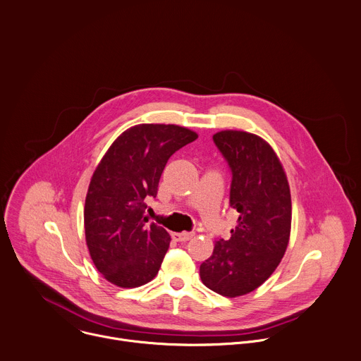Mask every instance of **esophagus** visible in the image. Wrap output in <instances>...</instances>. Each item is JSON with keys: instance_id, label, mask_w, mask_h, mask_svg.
<instances>
[{"instance_id": "obj_1", "label": "esophagus", "mask_w": 361, "mask_h": 361, "mask_svg": "<svg viewBox=\"0 0 361 361\" xmlns=\"http://www.w3.org/2000/svg\"><path fill=\"white\" fill-rule=\"evenodd\" d=\"M173 239L177 243H185L190 241V239L194 238V232H173L171 233Z\"/></svg>"}]
</instances>
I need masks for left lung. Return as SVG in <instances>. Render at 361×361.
Wrapping results in <instances>:
<instances>
[{"label": "left lung", "mask_w": 361, "mask_h": 361, "mask_svg": "<svg viewBox=\"0 0 361 361\" xmlns=\"http://www.w3.org/2000/svg\"><path fill=\"white\" fill-rule=\"evenodd\" d=\"M214 143L232 171L231 208L239 212L229 239L215 241L201 264L202 283L226 298L259 288L281 264L290 236L292 200L283 166L262 137L222 130Z\"/></svg>", "instance_id": "obj_1"}]
</instances>
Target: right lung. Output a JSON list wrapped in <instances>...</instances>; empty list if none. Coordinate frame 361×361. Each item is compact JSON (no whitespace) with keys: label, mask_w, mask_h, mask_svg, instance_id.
<instances>
[{"label":"right lung","mask_w":361,"mask_h":361,"mask_svg":"<svg viewBox=\"0 0 361 361\" xmlns=\"http://www.w3.org/2000/svg\"><path fill=\"white\" fill-rule=\"evenodd\" d=\"M198 135L177 125H136L120 135L97 164L85 200L90 258L106 281L137 288L156 278L171 238L146 225V197H156L169 159Z\"/></svg>","instance_id":"obj_1"}]
</instances>
